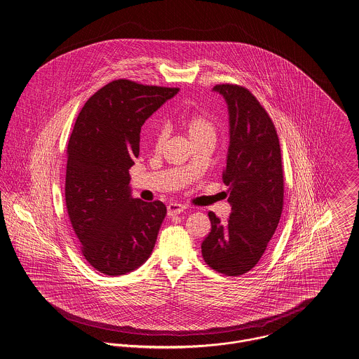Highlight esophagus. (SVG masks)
Instances as JSON below:
<instances>
[{
    "label": "esophagus",
    "mask_w": 359,
    "mask_h": 359,
    "mask_svg": "<svg viewBox=\"0 0 359 359\" xmlns=\"http://www.w3.org/2000/svg\"><path fill=\"white\" fill-rule=\"evenodd\" d=\"M187 210V205L185 204H180V203H170L167 205V215L168 217H174L177 214H181Z\"/></svg>",
    "instance_id": "34e87169"
}]
</instances>
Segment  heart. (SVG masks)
<instances>
[{
  "instance_id": "obj_1",
  "label": "heart",
  "mask_w": 359,
  "mask_h": 359,
  "mask_svg": "<svg viewBox=\"0 0 359 359\" xmlns=\"http://www.w3.org/2000/svg\"><path fill=\"white\" fill-rule=\"evenodd\" d=\"M181 126L194 144L201 141H215L217 126L212 118L205 112H191L181 119ZM165 138L163 129L158 128L154 134V147L158 149L162 147Z\"/></svg>"
}]
</instances>
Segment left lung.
Wrapping results in <instances>:
<instances>
[{
	"mask_svg": "<svg viewBox=\"0 0 359 359\" xmlns=\"http://www.w3.org/2000/svg\"><path fill=\"white\" fill-rule=\"evenodd\" d=\"M229 109L226 167L231 212L228 224L208 212L211 231L201 243L204 262L225 276H241L259 262L278 226L284 175L278 135L257 97L238 85H217Z\"/></svg>",
	"mask_w": 359,
	"mask_h": 359,
	"instance_id": "8db88e82",
	"label": "left lung"
}]
</instances>
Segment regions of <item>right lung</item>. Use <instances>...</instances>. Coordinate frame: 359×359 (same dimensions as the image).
<instances>
[{"label":"right lung","instance_id":"1","mask_svg":"<svg viewBox=\"0 0 359 359\" xmlns=\"http://www.w3.org/2000/svg\"><path fill=\"white\" fill-rule=\"evenodd\" d=\"M178 88L112 81L81 109L67 147L65 205L81 251L107 276L130 273L147 261L165 205L133 198L129 168L140 154L144 122Z\"/></svg>","mask_w":359,"mask_h":359}]
</instances>
